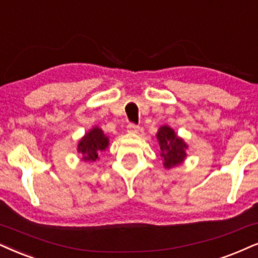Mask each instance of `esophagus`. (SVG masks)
<instances>
[{"instance_id":"esophagus-1","label":"esophagus","mask_w":258,"mask_h":258,"mask_svg":"<svg viewBox=\"0 0 258 258\" xmlns=\"http://www.w3.org/2000/svg\"><path fill=\"white\" fill-rule=\"evenodd\" d=\"M138 130H139V127L135 125V123H130V125L127 126V132H130V133H138Z\"/></svg>"}]
</instances>
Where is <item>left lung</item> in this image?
Returning <instances> with one entry per match:
<instances>
[{
	"label": "left lung",
	"instance_id": "obj_1",
	"mask_svg": "<svg viewBox=\"0 0 258 258\" xmlns=\"http://www.w3.org/2000/svg\"><path fill=\"white\" fill-rule=\"evenodd\" d=\"M157 140L159 144V153L163 161V167L172 169L178 167L187 158L188 144L183 138L177 136L170 126L163 125L158 128Z\"/></svg>",
	"mask_w": 258,
	"mask_h": 258
}]
</instances>
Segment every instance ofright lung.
<instances>
[{"label":"right lung","instance_id":"1","mask_svg":"<svg viewBox=\"0 0 258 258\" xmlns=\"http://www.w3.org/2000/svg\"><path fill=\"white\" fill-rule=\"evenodd\" d=\"M109 146V138L99 126L93 127L80 139L77 152L81 153V161L93 163L99 159L101 152L106 151Z\"/></svg>","mask_w":258,"mask_h":258}]
</instances>
